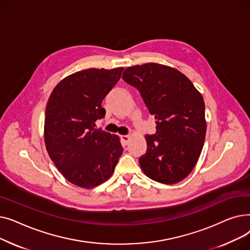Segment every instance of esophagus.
Here are the masks:
<instances>
[{
	"label": "esophagus",
	"instance_id": "34e87169",
	"mask_svg": "<svg viewBox=\"0 0 250 250\" xmlns=\"http://www.w3.org/2000/svg\"><path fill=\"white\" fill-rule=\"evenodd\" d=\"M121 141H122V144H123V145H126V144H127V143H128V141H129V136H128V135L121 136Z\"/></svg>",
	"mask_w": 250,
	"mask_h": 250
}]
</instances>
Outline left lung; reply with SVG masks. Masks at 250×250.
Wrapping results in <instances>:
<instances>
[{"mask_svg": "<svg viewBox=\"0 0 250 250\" xmlns=\"http://www.w3.org/2000/svg\"><path fill=\"white\" fill-rule=\"evenodd\" d=\"M123 80L138 89L156 118V133L145 136L147 151L139 159L144 173L165 185L185 179L206 138L203 96L182 73L159 63L129 67Z\"/></svg>", "mask_w": 250, "mask_h": 250, "instance_id": "8db88e82", "label": "left lung"}]
</instances>
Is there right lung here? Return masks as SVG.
<instances>
[{
    "label": "right lung",
    "mask_w": 250,
    "mask_h": 250,
    "mask_svg": "<svg viewBox=\"0 0 250 250\" xmlns=\"http://www.w3.org/2000/svg\"><path fill=\"white\" fill-rule=\"evenodd\" d=\"M124 68L88 69L61 81L49 96L44 120L47 153L74 185L91 188L107 180L123 153L120 138L96 128L105 115L102 100Z\"/></svg>",
    "instance_id": "1"
}]
</instances>
